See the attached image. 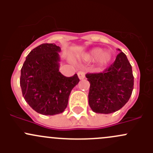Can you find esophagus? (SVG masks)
Wrapping results in <instances>:
<instances>
[{"mask_svg": "<svg viewBox=\"0 0 153 153\" xmlns=\"http://www.w3.org/2000/svg\"><path fill=\"white\" fill-rule=\"evenodd\" d=\"M78 76L80 80H83L85 78V73L83 71H80V72H78Z\"/></svg>", "mask_w": 153, "mask_h": 153, "instance_id": "1", "label": "esophagus"}]
</instances>
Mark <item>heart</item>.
Segmentation results:
<instances>
[{"label":"heart","instance_id":"obj_1","mask_svg":"<svg viewBox=\"0 0 153 153\" xmlns=\"http://www.w3.org/2000/svg\"><path fill=\"white\" fill-rule=\"evenodd\" d=\"M85 58L89 61H95L97 59V62L101 67L106 66L109 64L112 60V55L109 51H104L101 48H94L86 53Z\"/></svg>","mask_w":153,"mask_h":153}]
</instances>
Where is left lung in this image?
<instances>
[{
	"mask_svg": "<svg viewBox=\"0 0 153 153\" xmlns=\"http://www.w3.org/2000/svg\"><path fill=\"white\" fill-rule=\"evenodd\" d=\"M115 62L101 73L86 74L90 84L89 104L95 113L109 114L119 110L132 95L134 77L132 66L121 50Z\"/></svg>",
	"mask_w": 153,
	"mask_h": 153,
	"instance_id": "obj_1",
	"label": "left lung"
}]
</instances>
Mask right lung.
I'll use <instances>...</instances> for the list:
<instances>
[{
  "mask_svg": "<svg viewBox=\"0 0 153 153\" xmlns=\"http://www.w3.org/2000/svg\"><path fill=\"white\" fill-rule=\"evenodd\" d=\"M61 48L43 44L27 55L21 71L23 97L32 109L44 115L64 111L72 89L79 82L77 74L65 77L59 72Z\"/></svg>",
  "mask_w": 153,
  "mask_h": 153,
  "instance_id": "1",
  "label": "right lung"
}]
</instances>
